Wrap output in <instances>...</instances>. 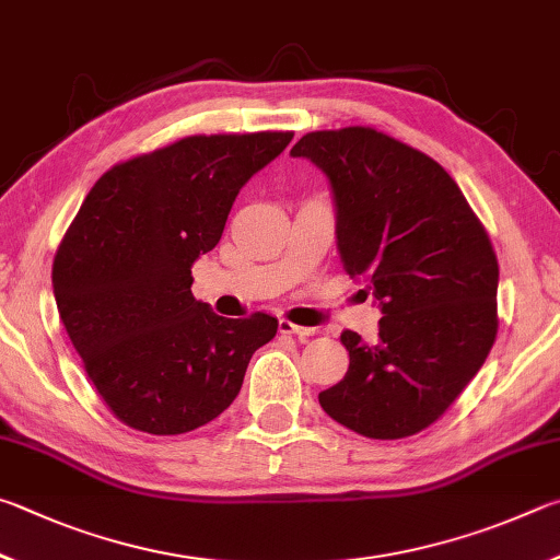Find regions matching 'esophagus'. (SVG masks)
<instances>
[{"label": "esophagus", "instance_id": "1", "mask_svg": "<svg viewBox=\"0 0 560 560\" xmlns=\"http://www.w3.org/2000/svg\"><path fill=\"white\" fill-rule=\"evenodd\" d=\"M280 335H298V337H315L317 335V327H300L295 322L290 319H280Z\"/></svg>", "mask_w": 560, "mask_h": 560}]
</instances>
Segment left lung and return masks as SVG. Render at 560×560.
<instances>
[{
	"label": "left lung",
	"mask_w": 560,
	"mask_h": 560,
	"mask_svg": "<svg viewBox=\"0 0 560 560\" xmlns=\"http://www.w3.org/2000/svg\"><path fill=\"white\" fill-rule=\"evenodd\" d=\"M290 154L329 176L341 265L384 315L374 345L341 331L349 371L319 406L364 438L416 435L455 404L497 339L492 241L433 156L374 127L307 132Z\"/></svg>",
	"instance_id": "1"
}]
</instances>
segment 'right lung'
I'll list each match as a JSON object with an SVG mask.
<instances>
[{
  "instance_id": "1",
  "label": "right lung",
  "mask_w": 560,
  "mask_h": 560,
  "mask_svg": "<svg viewBox=\"0 0 560 560\" xmlns=\"http://www.w3.org/2000/svg\"><path fill=\"white\" fill-rule=\"evenodd\" d=\"M295 132L189 135L107 170L54 258L56 307L97 396L127 428L182 435L219 418L278 319L219 317L191 265L250 176Z\"/></svg>"
}]
</instances>
